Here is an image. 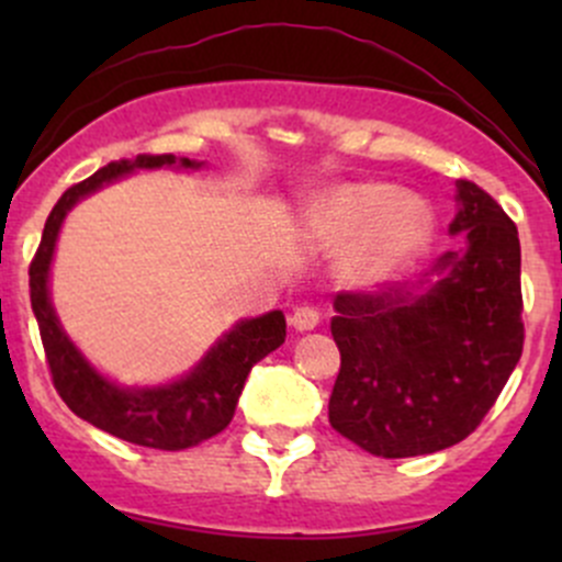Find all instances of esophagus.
I'll list each match as a JSON object with an SVG mask.
<instances>
[{
    "label": "esophagus",
    "mask_w": 562,
    "mask_h": 562,
    "mask_svg": "<svg viewBox=\"0 0 562 562\" xmlns=\"http://www.w3.org/2000/svg\"><path fill=\"white\" fill-rule=\"evenodd\" d=\"M317 323H321V313H317L315 307H310V304H302V307L293 310L291 326L296 328V331H313Z\"/></svg>",
    "instance_id": "obj_1"
}]
</instances>
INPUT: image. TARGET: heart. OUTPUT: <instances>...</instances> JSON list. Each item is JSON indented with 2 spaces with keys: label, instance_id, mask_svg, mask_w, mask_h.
Here are the masks:
<instances>
[{
  "label": "heart",
  "instance_id": "1",
  "mask_svg": "<svg viewBox=\"0 0 562 562\" xmlns=\"http://www.w3.org/2000/svg\"><path fill=\"white\" fill-rule=\"evenodd\" d=\"M326 245L345 249V274L353 282H378L394 274L427 239V212L391 184L361 181L339 187L315 217Z\"/></svg>",
  "mask_w": 562,
  "mask_h": 562
}]
</instances>
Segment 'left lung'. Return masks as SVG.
Masks as SVG:
<instances>
[{
	"label": "left lung",
	"mask_w": 562,
	"mask_h": 562,
	"mask_svg": "<svg viewBox=\"0 0 562 562\" xmlns=\"http://www.w3.org/2000/svg\"><path fill=\"white\" fill-rule=\"evenodd\" d=\"M457 201L449 231L468 245L438 260L422 293L334 296L339 375L328 422L375 457L435 454L468 438L522 356L517 225L473 181H457Z\"/></svg>",
	"instance_id": "left-lung-1"
}]
</instances>
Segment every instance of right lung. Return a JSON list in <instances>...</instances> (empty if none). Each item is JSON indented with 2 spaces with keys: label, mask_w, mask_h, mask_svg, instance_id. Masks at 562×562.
<instances>
[{
  "label": "right lung",
  "mask_w": 562,
  "mask_h": 562,
  "mask_svg": "<svg viewBox=\"0 0 562 562\" xmlns=\"http://www.w3.org/2000/svg\"><path fill=\"white\" fill-rule=\"evenodd\" d=\"M162 166L187 171V168H201L203 162L173 155H138L133 160L108 162L98 173L72 184L45 220L43 239H40L30 266V296L50 381L65 405L78 418L94 424L119 440L146 446V449L181 451L214 438L228 427L252 364H258L263 356L285 342V315L274 310V313L252 317V321L236 323L203 356L201 364L181 381L157 389H122L100 375L83 359L81 350L70 342L48 296L50 258H54L56 236H59L67 212L89 192L111 184L119 176L135 171V168Z\"/></svg>",
  "instance_id": "add662e5"
}]
</instances>
